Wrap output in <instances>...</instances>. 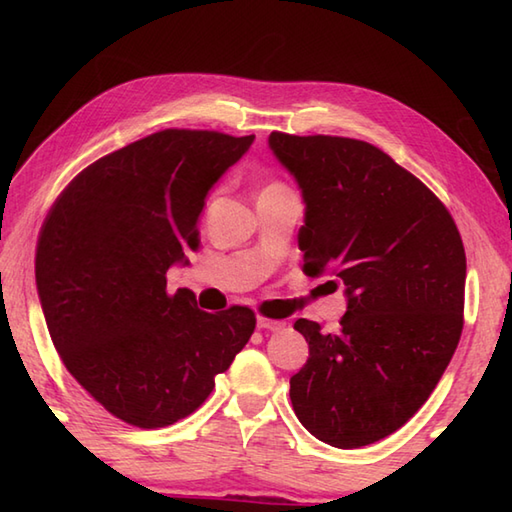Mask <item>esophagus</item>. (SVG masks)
Here are the masks:
<instances>
[{
  "label": "esophagus",
  "instance_id": "esophagus-1",
  "mask_svg": "<svg viewBox=\"0 0 512 512\" xmlns=\"http://www.w3.org/2000/svg\"><path fill=\"white\" fill-rule=\"evenodd\" d=\"M257 328L262 330H281L284 328V321H277V319H268V317H257Z\"/></svg>",
  "mask_w": 512,
  "mask_h": 512
}]
</instances>
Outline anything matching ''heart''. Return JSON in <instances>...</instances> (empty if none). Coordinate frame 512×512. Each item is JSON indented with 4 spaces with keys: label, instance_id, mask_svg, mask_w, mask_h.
<instances>
[{
    "label": "heart",
    "instance_id": "b5f03b06",
    "mask_svg": "<svg viewBox=\"0 0 512 512\" xmlns=\"http://www.w3.org/2000/svg\"><path fill=\"white\" fill-rule=\"evenodd\" d=\"M273 187H277V184H273Z\"/></svg>",
    "mask_w": 512,
    "mask_h": 512
}]
</instances>
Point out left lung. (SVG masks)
Masks as SVG:
<instances>
[{"label": "left lung", "mask_w": 512, "mask_h": 512, "mask_svg": "<svg viewBox=\"0 0 512 512\" xmlns=\"http://www.w3.org/2000/svg\"><path fill=\"white\" fill-rule=\"evenodd\" d=\"M306 202L303 273L343 284L334 332L299 319L310 356L290 378L314 438L358 449L416 413L447 369L464 325L466 255L451 213L385 151L341 136L268 138Z\"/></svg>", "instance_id": "left-lung-1"}]
</instances>
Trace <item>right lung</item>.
I'll return each instance as SVG.
<instances>
[{
    "instance_id": "add662e5",
    "label": "right lung",
    "mask_w": 512,
    "mask_h": 512,
    "mask_svg": "<svg viewBox=\"0 0 512 512\" xmlns=\"http://www.w3.org/2000/svg\"><path fill=\"white\" fill-rule=\"evenodd\" d=\"M255 136L165 129L99 158L52 204L35 277L50 339L88 394L134 427L187 418L255 330V312H204L167 270L198 250L213 184Z\"/></svg>"
}]
</instances>
